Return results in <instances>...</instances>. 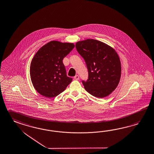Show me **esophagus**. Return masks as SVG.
<instances>
[{
  "instance_id": "1",
  "label": "esophagus",
  "mask_w": 154,
  "mask_h": 154,
  "mask_svg": "<svg viewBox=\"0 0 154 154\" xmlns=\"http://www.w3.org/2000/svg\"><path fill=\"white\" fill-rule=\"evenodd\" d=\"M74 79H75V80H79V75H75V76H74Z\"/></svg>"
}]
</instances>
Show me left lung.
Here are the masks:
<instances>
[{"instance_id":"1","label":"left lung","mask_w":154,"mask_h":154,"mask_svg":"<svg viewBox=\"0 0 154 154\" xmlns=\"http://www.w3.org/2000/svg\"><path fill=\"white\" fill-rule=\"evenodd\" d=\"M75 48L85 60L88 71V79L82 80L85 89L99 98L109 95L121 78V61L117 52L106 44L93 39L79 41Z\"/></svg>"}]
</instances>
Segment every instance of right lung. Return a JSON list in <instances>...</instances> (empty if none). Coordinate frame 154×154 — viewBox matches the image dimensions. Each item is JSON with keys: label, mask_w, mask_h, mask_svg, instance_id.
I'll return each mask as SVG.
<instances>
[{"label": "right lung", "mask_w": 154, "mask_h": 154, "mask_svg": "<svg viewBox=\"0 0 154 154\" xmlns=\"http://www.w3.org/2000/svg\"><path fill=\"white\" fill-rule=\"evenodd\" d=\"M75 45L52 41L40 48L32 60V83L40 94L48 98L57 96L65 90L72 79L66 75L63 58Z\"/></svg>", "instance_id": "add662e5"}]
</instances>
